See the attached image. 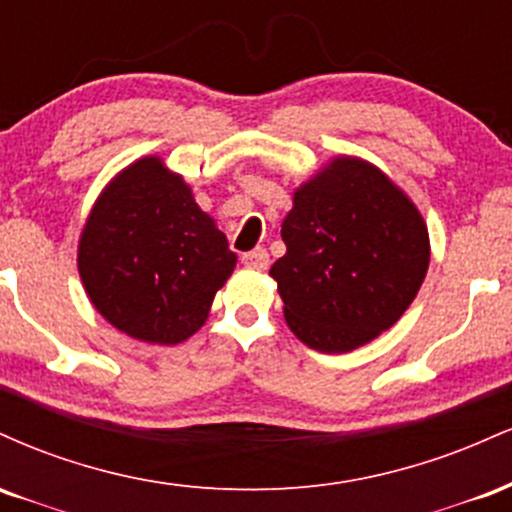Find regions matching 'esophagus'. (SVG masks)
<instances>
[{"instance_id":"34e87169","label":"esophagus","mask_w":512,"mask_h":512,"mask_svg":"<svg viewBox=\"0 0 512 512\" xmlns=\"http://www.w3.org/2000/svg\"><path fill=\"white\" fill-rule=\"evenodd\" d=\"M240 260H243L245 267H252V269H267V267H269V252L264 250V248H255V250L245 252V255L240 257Z\"/></svg>"}]
</instances>
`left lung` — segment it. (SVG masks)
I'll use <instances>...</instances> for the list:
<instances>
[{"instance_id": "8db88e82", "label": "left lung", "mask_w": 512, "mask_h": 512, "mask_svg": "<svg viewBox=\"0 0 512 512\" xmlns=\"http://www.w3.org/2000/svg\"><path fill=\"white\" fill-rule=\"evenodd\" d=\"M286 255L269 269L291 332L310 349L344 354L390 330L419 293L428 231L378 168L342 156L293 195L281 223Z\"/></svg>"}]
</instances>
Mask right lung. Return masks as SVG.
Listing matches in <instances>:
<instances>
[{
    "label": "right lung",
    "instance_id": "1",
    "mask_svg": "<svg viewBox=\"0 0 512 512\" xmlns=\"http://www.w3.org/2000/svg\"><path fill=\"white\" fill-rule=\"evenodd\" d=\"M233 267L226 236L156 156L105 187L79 243L91 303L117 330L149 344L195 334Z\"/></svg>",
    "mask_w": 512,
    "mask_h": 512
}]
</instances>
